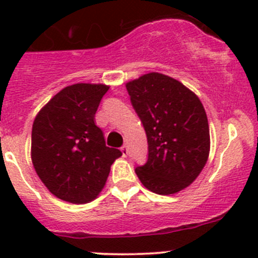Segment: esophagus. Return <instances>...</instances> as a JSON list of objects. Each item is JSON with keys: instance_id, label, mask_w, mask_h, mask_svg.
I'll return each instance as SVG.
<instances>
[{"instance_id": "obj_1", "label": "esophagus", "mask_w": 258, "mask_h": 258, "mask_svg": "<svg viewBox=\"0 0 258 258\" xmlns=\"http://www.w3.org/2000/svg\"><path fill=\"white\" fill-rule=\"evenodd\" d=\"M121 152H122V155H123V156H127V155H128V147H127L126 145L122 146V147H121Z\"/></svg>"}]
</instances>
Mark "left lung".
I'll use <instances>...</instances> for the list:
<instances>
[{
  "label": "left lung",
  "mask_w": 258,
  "mask_h": 258,
  "mask_svg": "<svg viewBox=\"0 0 258 258\" xmlns=\"http://www.w3.org/2000/svg\"><path fill=\"white\" fill-rule=\"evenodd\" d=\"M132 106L145 127L147 162L135 172L158 195L186 188L205 167L210 128L200 98L172 77L157 72L126 85Z\"/></svg>",
  "instance_id": "obj_1"
}]
</instances>
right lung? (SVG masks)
Returning a JSON list of instances; mask_svg holds the SVG:
<instances>
[{
  "label": "right lung",
  "instance_id": "add662e5",
  "mask_svg": "<svg viewBox=\"0 0 258 258\" xmlns=\"http://www.w3.org/2000/svg\"><path fill=\"white\" fill-rule=\"evenodd\" d=\"M106 85L67 86L33 121L31 156L38 177L52 195L71 204H87L106 183L111 165L122 156L106 146L95 123Z\"/></svg>",
  "mask_w": 258,
  "mask_h": 258
}]
</instances>
